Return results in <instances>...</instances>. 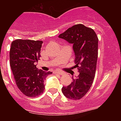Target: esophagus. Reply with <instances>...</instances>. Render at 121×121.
<instances>
[{
    "instance_id": "1",
    "label": "esophagus",
    "mask_w": 121,
    "mask_h": 121,
    "mask_svg": "<svg viewBox=\"0 0 121 121\" xmlns=\"http://www.w3.org/2000/svg\"><path fill=\"white\" fill-rule=\"evenodd\" d=\"M54 72H55V74H58V75H63V73L62 72H61V71H59V70H55Z\"/></svg>"
}]
</instances>
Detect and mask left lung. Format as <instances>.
I'll use <instances>...</instances> for the list:
<instances>
[{
  "label": "left lung",
  "instance_id": "obj_1",
  "mask_svg": "<svg viewBox=\"0 0 121 121\" xmlns=\"http://www.w3.org/2000/svg\"><path fill=\"white\" fill-rule=\"evenodd\" d=\"M58 37L73 44L75 67L79 72L77 78H73L71 84L63 86L61 90L68 99H80L87 93L94 82L98 57V37L93 29L82 24L69 27Z\"/></svg>",
  "mask_w": 121,
  "mask_h": 121
}]
</instances>
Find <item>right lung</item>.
<instances>
[{"label": "right lung", "instance_id": "obj_1", "mask_svg": "<svg viewBox=\"0 0 121 121\" xmlns=\"http://www.w3.org/2000/svg\"><path fill=\"white\" fill-rule=\"evenodd\" d=\"M43 41L16 39L10 49V65L16 85L27 97H37L44 90V80L52 72L36 68L41 55Z\"/></svg>", "mask_w": 121, "mask_h": 121}]
</instances>
